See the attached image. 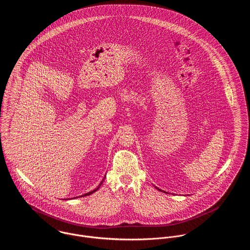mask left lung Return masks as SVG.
Returning <instances> with one entry per match:
<instances>
[{
  "instance_id": "8db88e82",
  "label": "left lung",
  "mask_w": 250,
  "mask_h": 250,
  "mask_svg": "<svg viewBox=\"0 0 250 250\" xmlns=\"http://www.w3.org/2000/svg\"><path fill=\"white\" fill-rule=\"evenodd\" d=\"M157 188V189H159V190H161V189H160V188ZM161 191H162V190H161Z\"/></svg>"
}]
</instances>
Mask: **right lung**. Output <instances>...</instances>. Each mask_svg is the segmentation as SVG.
<instances>
[{
    "instance_id": "add662e5",
    "label": "right lung",
    "mask_w": 250,
    "mask_h": 250,
    "mask_svg": "<svg viewBox=\"0 0 250 250\" xmlns=\"http://www.w3.org/2000/svg\"><path fill=\"white\" fill-rule=\"evenodd\" d=\"M104 179H105V177H104ZM104 179H103V181H104ZM103 181H102V182H101V183H100V184H99V186H98V187H97V188H95V189H93V190H92V191H89V192H87V193H85V194H83V195H82V196H85V195H90V194H91V193H93V192H94V191H96V190H97V189H98V188H100V186H101V185H102V183H103Z\"/></svg>"
}]
</instances>
